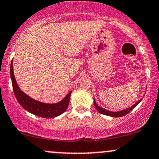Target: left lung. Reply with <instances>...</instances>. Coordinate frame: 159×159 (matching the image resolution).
<instances>
[{
    "label": "left lung",
    "mask_w": 159,
    "mask_h": 159,
    "mask_svg": "<svg viewBox=\"0 0 159 159\" xmlns=\"http://www.w3.org/2000/svg\"><path fill=\"white\" fill-rule=\"evenodd\" d=\"M141 101H142V98H140V99L138 100L135 104H134L132 106L129 107V108L124 109V110L120 111H110L106 110V109H104L102 107L98 106L97 104H96V101H95V99L93 100V103H94V106L96 107V110H97L100 114L106 115V116H112V117H120V116H125V115H126L127 114H129V113L131 111H132L133 109H134V107H135Z\"/></svg>",
    "instance_id": "8db88e82"
}]
</instances>
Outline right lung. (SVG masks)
Segmentation results:
<instances>
[{"mask_svg": "<svg viewBox=\"0 0 159 159\" xmlns=\"http://www.w3.org/2000/svg\"><path fill=\"white\" fill-rule=\"evenodd\" d=\"M10 77L11 80H12V88H13L14 94H15L16 99L21 105V106L28 112L38 116L49 119V118H54L60 116L66 110L69 103L72 91H70L59 102L53 104L41 102L34 99V98L27 96L25 93H24L19 88V85L16 81L15 75H14L12 61L11 62L10 65Z\"/></svg>", "mask_w": 159, "mask_h": 159, "instance_id": "obj_1", "label": "right lung"}]
</instances>
